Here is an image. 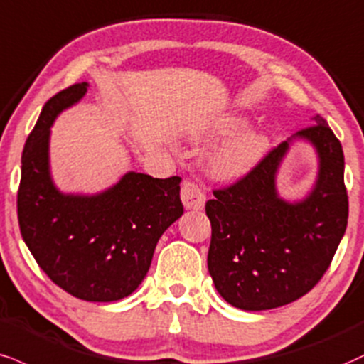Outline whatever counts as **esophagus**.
<instances>
[{"instance_id": "1", "label": "esophagus", "mask_w": 364, "mask_h": 364, "mask_svg": "<svg viewBox=\"0 0 364 364\" xmlns=\"http://www.w3.org/2000/svg\"><path fill=\"white\" fill-rule=\"evenodd\" d=\"M205 195L195 183L185 181L181 186V201L186 210H201L205 207Z\"/></svg>"}]
</instances>
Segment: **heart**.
I'll use <instances>...</instances> for the list:
<instances>
[{
  "label": "heart",
  "mask_w": 364,
  "mask_h": 364,
  "mask_svg": "<svg viewBox=\"0 0 364 364\" xmlns=\"http://www.w3.org/2000/svg\"><path fill=\"white\" fill-rule=\"evenodd\" d=\"M246 124V117L239 113H224L213 118L205 129L210 137H224L205 157V169L217 181H237L247 176L259 164L269 146V137L262 130H239Z\"/></svg>",
  "instance_id": "1"
}]
</instances>
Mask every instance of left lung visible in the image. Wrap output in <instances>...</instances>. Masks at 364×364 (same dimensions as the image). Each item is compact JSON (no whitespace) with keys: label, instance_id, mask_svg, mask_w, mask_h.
<instances>
[{"label":"left lung","instance_id":"1","mask_svg":"<svg viewBox=\"0 0 364 364\" xmlns=\"http://www.w3.org/2000/svg\"><path fill=\"white\" fill-rule=\"evenodd\" d=\"M271 151L246 178L207 201L212 224L208 271L227 304L269 310L299 300L329 268L348 225L344 154L321 115ZM296 141L318 157L314 185L301 199L279 193L277 174Z\"/></svg>","mask_w":364,"mask_h":364}]
</instances>
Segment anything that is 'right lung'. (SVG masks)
<instances>
[{"mask_svg":"<svg viewBox=\"0 0 364 364\" xmlns=\"http://www.w3.org/2000/svg\"><path fill=\"white\" fill-rule=\"evenodd\" d=\"M87 82L52 96L25 142L20 232L43 273L86 301H117L144 282L157 240L183 215L181 178L127 171L98 193H65L50 171V127L87 93Z\"/></svg>","mask_w":364,"mask_h":364,"instance_id":"obj_1","label":"right lung"}]
</instances>
